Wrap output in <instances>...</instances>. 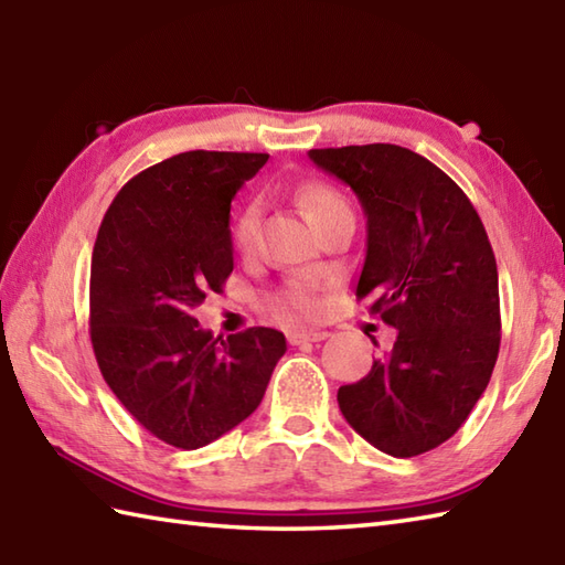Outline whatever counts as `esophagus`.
Returning <instances> with one entry per match:
<instances>
[{
  "label": "esophagus",
  "instance_id": "obj_1",
  "mask_svg": "<svg viewBox=\"0 0 565 565\" xmlns=\"http://www.w3.org/2000/svg\"><path fill=\"white\" fill-rule=\"evenodd\" d=\"M286 338H289L291 344H306V342H322L328 338V332H322V330H291L289 334H286Z\"/></svg>",
  "mask_w": 565,
  "mask_h": 565
}]
</instances>
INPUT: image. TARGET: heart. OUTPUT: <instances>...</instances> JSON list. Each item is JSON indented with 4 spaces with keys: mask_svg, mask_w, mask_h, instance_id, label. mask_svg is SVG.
Masks as SVG:
<instances>
[{
    "mask_svg": "<svg viewBox=\"0 0 565 565\" xmlns=\"http://www.w3.org/2000/svg\"><path fill=\"white\" fill-rule=\"evenodd\" d=\"M296 201L301 206L308 223L316 227L328 223L334 215L342 211H350V203L340 194L338 189L326 184V182H306L298 186ZM257 227H259V203L252 201L247 206L237 213L235 225H233V239L239 249H249L257 239ZM271 313L276 318H291V316H313L318 310V301L313 294V286L301 281L294 284L291 289H286L281 296H276L271 301Z\"/></svg>",
    "mask_w": 565,
    "mask_h": 565,
    "instance_id": "b5f03b06",
    "label": "heart"
}]
</instances>
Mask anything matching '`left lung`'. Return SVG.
Instances as JSON below:
<instances>
[{"label": "left lung", "instance_id": "1", "mask_svg": "<svg viewBox=\"0 0 565 565\" xmlns=\"http://www.w3.org/2000/svg\"><path fill=\"white\" fill-rule=\"evenodd\" d=\"M308 158L362 203L356 298L398 330L393 350L338 391L340 411L383 454H425L466 423L498 359V264L486 227L454 179L407 148L374 142Z\"/></svg>", "mask_w": 565, "mask_h": 565}]
</instances>
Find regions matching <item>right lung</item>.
<instances>
[{
  "instance_id": "right-lung-1",
  "label": "right lung",
  "mask_w": 565,
  "mask_h": 565,
  "mask_svg": "<svg viewBox=\"0 0 565 565\" xmlns=\"http://www.w3.org/2000/svg\"><path fill=\"white\" fill-rule=\"evenodd\" d=\"M269 154L189 150L118 191L92 252L89 332L104 381L150 435L199 449L257 411L286 338H213L194 318L233 271L231 201Z\"/></svg>"
}]
</instances>
